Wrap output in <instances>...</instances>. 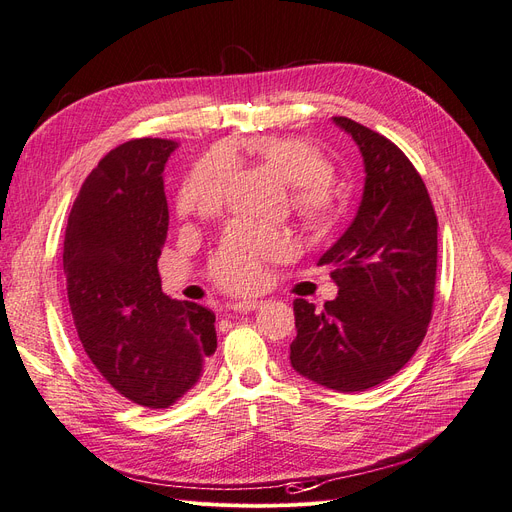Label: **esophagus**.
Instances as JSON below:
<instances>
[{
    "instance_id": "34e87169",
    "label": "esophagus",
    "mask_w": 512,
    "mask_h": 512,
    "mask_svg": "<svg viewBox=\"0 0 512 512\" xmlns=\"http://www.w3.org/2000/svg\"><path fill=\"white\" fill-rule=\"evenodd\" d=\"M261 306H263L261 299H240V301H232V304H230V308L234 312H253Z\"/></svg>"
}]
</instances>
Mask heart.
I'll use <instances>...</instances> for the list:
<instances>
[{
  "mask_svg": "<svg viewBox=\"0 0 512 512\" xmlns=\"http://www.w3.org/2000/svg\"><path fill=\"white\" fill-rule=\"evenodd\" d=\"M242 151L291 185V206L308 232L323 234L342 213V194L333 183V162L323 149L295 137H255ZM234 151L206 158L179 198L181 215L211 217L225 202ZM291 253L289 238L268 225L236 223L211 259V278L221 289L249 291L259 285L261 263Z\"/></svg>",
  "mask_w": 512,
  "mask_h": 512,
  "instance_id": "b5f03b06",
  "label": "heart"
}]
</instances>
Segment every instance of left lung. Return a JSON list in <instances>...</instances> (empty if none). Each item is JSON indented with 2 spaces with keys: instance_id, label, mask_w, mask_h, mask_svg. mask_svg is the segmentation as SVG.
Here are the masks:
<instances>
[{
  "instance_id": "obj_1",
  "label": "left lung",
  "mask_w": 512,
  "mask_h": 512,
  "mask_svg": "<svg viewBox=\"0 0 512 512\" xmlns=\"http://www.w3.org/2000/svg\"><path fill=\"white\" fill-rule=\"evenodd\" d=\"M365 164L356 217L318 266L337 297L316 310L293 301V369L337 390L363 392L401 371L426 335L437 282V215L428 189L392 141L350 118H333Z\"/></svg>"
}]
</instances>
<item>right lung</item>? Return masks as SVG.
Listing matches in <instances>:
<instances>
[{
  "mask_svg": "<svg viewBox=\"0 0 512 512\" xmlns=\"http://www.w3.org/2000/svg\"><path fill=\"white\" fill-rule=\"evenodd\" d=\"M168 139H132L99 162L75 198L63 249L73 325L90 363L128 401L166 409L217 350L215 314L162 293Z\"/></svg>",
  "mask_w": 512,
  "mask_h": 512,
  "instance_id": "1",
  "label": "right lung"
}]
</instances>
